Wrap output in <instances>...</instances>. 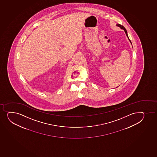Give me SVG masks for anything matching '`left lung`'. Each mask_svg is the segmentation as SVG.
<instances>
[{"label":"left lung","instance_id":"obj_1","mask_svg":"<svg viewBox=\"0 0 157 157\" xmlns=\"http://www.w3.org/2000/svg\"><path fill=\"white\" fill-rule=\"evenodd\" d=\"M116 26L118 27H120V28L121 29L124 30V32H125V34H126V35H127V36L128 38V39H129V41H130V43H131V44H132V43H131V42L130 40L129 39V37H128V33H127V30L125 29V28L122 25H121V24H116Z\"/></svg>","mask_w":157,"mask_h":157}]
</instances>
